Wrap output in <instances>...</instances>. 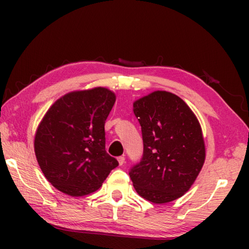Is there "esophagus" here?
Listing matches in <instances>:
<instances>
[{
    "instance_id": "34e87169",
    "label": "esophagus",
    "mask_w": 249,
    "mask_h": 249,
    "mask_svg": "<svg viewBox=\"0 0 249 249\" xmlns=\"http://www.w3.org/2000/svg\"><path fill=\"white\" fill-rule=\"evenodd\" d=\"M117 160H119L120 166H123L124 163H125V157H124V156H121V157L117 158Z\"/></svg>"
}]
</instances>
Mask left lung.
<instances>
[{
  "instance_id": "1",
  "label": "left lung",
  "mask_w": 249,
  "mask_h": 249,
  "mask_svg": "<svg viewBox=\"0 0 249 249\" xmlns=\"http://www.w3.org/2000/svg\"><path fill=\"white\" fill-rule=\"evenodd\" d=\"M134 114L142 127V156L129 169L138 195L154 203L182 196L204 163L201 126L183 100L156 91L134 102Z\"/></svg>"
}]
</instances>
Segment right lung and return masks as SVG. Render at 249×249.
Returning a JSON list of instances; mask_svg holds the SVG:
<instances>
[{
  "instance_id": "right-lung-1",
  "label": "right lung",
  "mask_w": 249,
  "mask_h": 249,
  "mask_svg": "<svg viewBox=\"0 0 249 249\" xmlns=\"http://www.w3.org/2000/svg\"><path fill=\"white\" fill-rule=\"evenodd\" d=\"M115 103L105 88L71 92L54 102L35 135V154L46 178L72 196L102 185L119 161L105 150L104 124Z\"/></svg>"
}]
</instances>
